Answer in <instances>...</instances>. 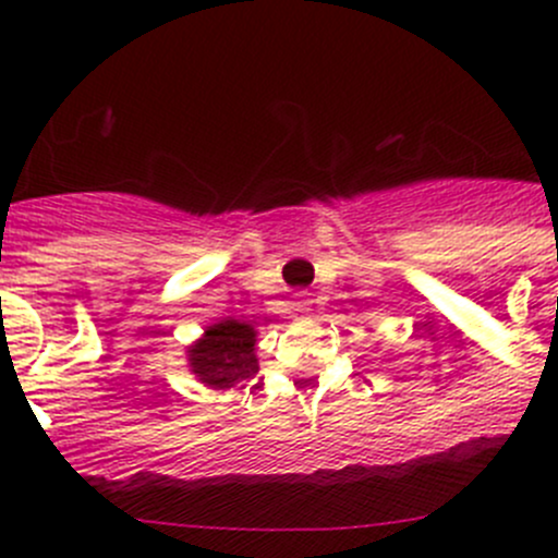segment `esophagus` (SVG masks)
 <instances>
[{
  "instance_id": "esophagus-1",
  "label": "esophagus",
  "mask_w": 558,
  "mask_h": 558,
  "mask_svg": "<svg viewBox=\"0 0 558 558\" xmlns=\"http://www.w3.org/2000/svg\"><path fill=\"white\" fill-rule=\"evenodd\" d=\"M294 307L296 311H307V307H311V300H307V294H296V302H294Z\"/></svg>"
}]
</instances>
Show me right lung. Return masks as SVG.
<instances>
[{
	"label": "right lung",
	"mask_w": 558,
	"mask_h": 558,
	"mask_svg": "<svg viewBox=\"0 0 558 558\" xmlns=\"http://www.w3.org/2000/svg\"><path fill=\"white\" fill-rule=\"evenodd\" d=\"M189 367L210 388H232L253 378L258 373L256 329L234 318L207 326L202 340L189 345Z\"/></svg>",
	"instance_id": "1"
}]
</instances>
